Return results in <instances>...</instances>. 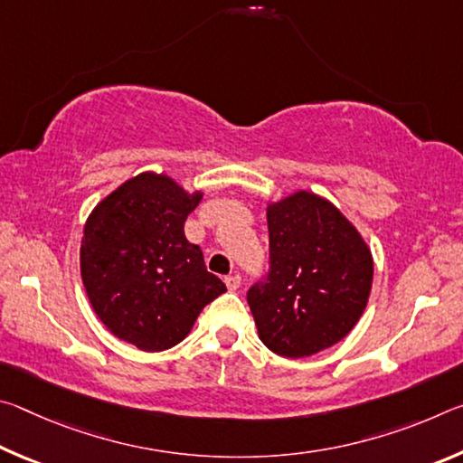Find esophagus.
<instances>
[{
	"label": "esophagus",
	"mask_w": 463,
	"mask_h": 463,
	"mask_svg": "<svg viewBox=\"0 0 463 463\" xmlns=\"http://www.w3.org/2000/svg\"><path fill=\"white\" fill-rule=\"evenodd\" d=\"M224 284L229 289H237L241 286V276L239 273H232V276H226L224 278Z\"/></svg>",
	"instance_id": "obj_1"
}]
</instances>
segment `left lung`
<instances>
[{
    "label": "left lung",
    "mask_w": 463,
    "mask_h": 463,
    "mask_svg": "<svg viewBox=\"0 0 463 463\" xmlns=\"http://www.w3.org/2000/svg\"><path fill=\"white\" fill-rule=\"evenodd\" d=\"M269 271L247 302L273 354L308 357L357 325L372 292L373 260L341 210L300 190L268 203Z\"/></svg>",
    "instance_id": "obj_1"
}]
</instances>
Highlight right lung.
<instances>
[{"label": "right lung", "instance_id": "right-lung-1", "mask_svg": "<svg viewBox=\"0 0 463 463\" xmlns=\"http://www.w3.org/2000/svg\"><path fill=\"white\" fill-rule=\"evenodd\" d=\"M202 195L145 171L106 195L85 222L80 261L91 308L140 351L184 341L202 308L226 292L184 232Z\"/></svg>", "mask_w": 463, "mask_h": 463}]
</instances>
